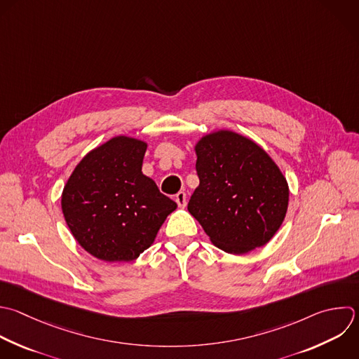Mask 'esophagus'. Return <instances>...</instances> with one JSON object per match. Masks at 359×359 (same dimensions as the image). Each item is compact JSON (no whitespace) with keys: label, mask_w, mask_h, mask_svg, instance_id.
<instances>
[{"label":"esophagus","mask_w":359,"mask_h":359,"mask_svg":"<svg viewBox=\"0 0 359 359\" xmlns=\"http://www.w3.org/2000/svg\"><path fill=\"white\" fill-rule=\"evenodd\" d=\"M175 202L180 208H185L187 206V194L185 192H178L175 195Z\"/></svg>","instance_id":"1"}]
</instances>
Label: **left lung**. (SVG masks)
I'll use <instances>...</instances> for the list:
<instances>
[{
  "label": "left lung",
  "mask_w": 359,
  "mask_h": 359,
  "mask_svg": "<svg viewBox=\"0 0 359 359\" xmlns=\"http://www.w3.org/2000/svg\"><path fill=\"white\" fill-rule=\"evenodd\" d=\"M195 150L199 187L189 213L226 252L265 245L280 227L289 201L278 165L252 140L230 130L202 137Z\"/></svg>",
  "instance_id": "1"
}]
</instances>
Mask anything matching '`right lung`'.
I'll list each match as a JSON object with an SVG mask.
<instances>
[{"instance_id":"right-lung-1","label":"right lung","mask_w":359,"mask_h":359,"mask_svg":"<svg viewBox=\"0 0 359 359\" xmlns=\"http://www.w3.org/2000/svg\"><path fill=\"white\" fill-rule=\"evenodd\" d=\"M146 149L142 140L114 137L80 161L63 189L69 229L86 251L102 261L136 259L177 209L143 175Z\"/></svg>"}]
</instances>
